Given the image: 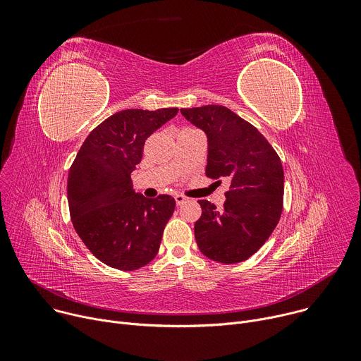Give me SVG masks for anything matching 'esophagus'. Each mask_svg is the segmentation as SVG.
<instances>
[{"label": "esophagus", "instance_id": "34e87169", "mask_svg": "<svg viewBox=\"0 0 361 361\" xmlns=\"http://www.w3.org/2000/svg\"><path fill=\"white\" fill-rule=\"evenodd\" d=\"M176 202H177V205H181V204H184L188 198L185 197V195H183V194H176Z\"/></svg>", "mask_w": 361, "mask_h": 361}]
</instances>
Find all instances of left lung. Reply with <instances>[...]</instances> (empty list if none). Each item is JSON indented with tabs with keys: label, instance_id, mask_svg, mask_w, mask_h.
Instances as JSON below:
<instances>
[{
	"label": "left lung",
	"instance_id": "left-lung-1",
	"mask_svg": "<svg viewBox=\"0 0 361 361\" xmlns=\"http://www.w3.org/2000/svg\"><path fill=\"white\" fill-rule=\"evenodd\" d=\"M181 114L207 135L205 176L230 181L223 210L198 201L202 213L194 224L197 245L217 263H241L259 251L281 217L280 157L259 130L227 107L181 109Z\"/></svg>",
	"mask_w": 361,
	"mask_h": 361
}]
</instances>
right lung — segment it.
Here are the masks:
<instances>
[{
	"label": "right lung",
	"mask_w": 361,
	"mask_h": 361,
	"mask_svg": "<svg viewBox=\"0 0 361 361\" xmlns=\"http://www.w3.org/2000/svg\"><path fill=\"white\" fill-rule=\"evenodd\" d=\"M177 113L131 109L113 114L88 134L70 169L73 226L97 259L113 269L137 270L159 252L176 201L167 194L145 198L135 192L131 173L145 140Z\"/></svg>",
	"instance_id": "right-lung-1"
}]
</instances>
